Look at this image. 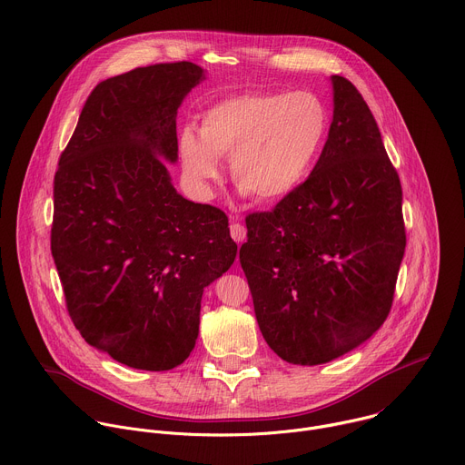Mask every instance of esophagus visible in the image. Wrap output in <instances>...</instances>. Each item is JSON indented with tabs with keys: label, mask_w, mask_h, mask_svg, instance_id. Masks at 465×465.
<instances>
[{
	"label": "esophagus",
	"mask_w": 465,
	"mask_h": 465,
	"mask_svg": "<svg viewBox=\"0 0 465 465\" xmlns=\"http://www.w3.org/2000/svg\"><path fill=\"white\" fill-rule=\"evenodd\" d=\"M231 236H232L234 242L242 243V242H245V238H247V231H245V227H243L242 223L232 222V223H231Z\"/></svg>",
	"instance_id": "1"
}]
</instances>
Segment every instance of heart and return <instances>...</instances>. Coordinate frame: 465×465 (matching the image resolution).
<instances>
[{
  "label": "heart",
  "instance_id": "heart-1",
  "mask_svg": "<svg viewBox=\"0 0 465 465\" xmlns=\"http://www.w3.org/2000/svg\"><path fill=\"white\" fill-rule=\"evenodd\" d=\"M326 130L328 112L313 93H242L205 110L200 134L181 132V168L209 196L222 177L220 157L231 155V177L240 194L274 203L301 187Z\"/></svg>",
  "mask_w": 465,
  "mask_h": 465
}]
</instances>
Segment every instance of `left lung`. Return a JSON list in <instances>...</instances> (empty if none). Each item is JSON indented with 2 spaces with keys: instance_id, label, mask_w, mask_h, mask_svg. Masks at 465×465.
<instances>
[{
  "instance_id": "obj_1",
  "label": "left lung",
  "mask_w": 465,
  "mask_h": 465,
  "mask_svg": "<svg viewBox=\"0 0 465 465\" xmlns=\"http://www.w3.org/2000/svg\"><path fill=\"white\" fill-rule=\"evenodd\" d=\"M317 164L269 213L249 214L240 263L269 348L292 364L333 361L385 322L405 254L401 183L378 123L344 76Z\"/></svg>"
}]
</instances>
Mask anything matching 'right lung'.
<instances>
[{"mask_svg":"<svg viewBox=\"0 0 465 465\" xmlns=\"http://www.w3.org/2000/svg\"><path fill=\"white\" fill-rule=\"evenodd\" d=\"M205 80L193 62L137 67L87 97L54 175L51 252L84 341L141 370H170L200 333L203 290L234 262L223 211L184 200L177 108Z\"/></svg>","mask_w":465,"mask_h":465,"instance_id":"right-lung-1","label":"right lung"}]
</instances>
